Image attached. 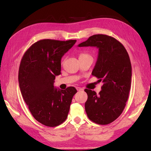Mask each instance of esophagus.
Wrapping results in <instances>:
<instances>
[{
    "instance_id": "1",
    "label": "esophagus",
    "mask_w": 151,
    "mask_h": 151,
    "mask_svg": "<svg viewBox=\"0 0 151 151\" xmlns=\"http://www.w3.org/2000/svg\"><path fill=\"white\" fill-rule=\"evenodd\" d=\"M76 90H77L78 91H83V89L81 87H76Z\"/></svg>"
}]
</instances>
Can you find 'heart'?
Wrapping results in <instances>:
<instances>
[{"mask_svg": "<svg viewBox=\"0 0 151 151\" xmlns=\"http://www.w3.org/2000/svg\"><path fill=\"white\" fill-rule=\"evenodd\" d=\"M86 55V54H81L80 56H82V55Z\"/></svg>", "mask_w": 151, "mask_h": 151, "instance_id": "b5f03b06", "label": "heart"}]
</instances>
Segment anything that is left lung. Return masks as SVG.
<instances>
[{"instance_id":"8db88e82","label":"left lung","mask_w":151,"mask_h":151,"mask_svg":"<svg viewBox=\"0 0 151 151\" xmlns=\"http://www.w3.org/2000/svg\"><path fill=\"white\" fill-rule=\"evenodd\" d=\"M99 48L98 58L92 75L103 81L102 90L85 89L88 99L85 107L88 119L99 124H108L123 111L131 86L132 67L124 46L114 38L94 35L78 45Z\"/></svg>"}]
</instances>
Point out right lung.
<instances>
[{
    "label": "right lung",
    "instance_id": "right-lung-1",
    "mask_svg": "<svg viewBox=\"0 0 151 151\" xmlns=\"http://www.w3.org/2000/svg\"><path fill=\"white\" fill-rule=\"evenodd\" d=\"M76 42L40 40L21 59L19 83L22 98L33 117L45 126L57 127L65 121L77 92L73 86L66 90L54 86L56 76L61 73V58Z\"/></svg>",
    "mask_w": 151,
    "mask_h": 151
}]
</instances>
